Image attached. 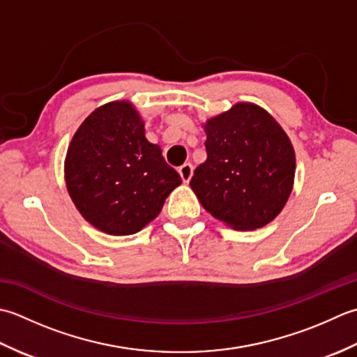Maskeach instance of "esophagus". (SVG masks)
I'll use <instances>...</instances> for the list:
<instances>
[{
  "instance_id": "obj_1",
  "label": "esophagus",
  "mask_w": 357,
  "mask_h": 357,
  "mask_svg": "<svg viewBox=\"0 0 357 357\" xmlns=\"http://www.w3.org/2000/svg\"><path fill=\"white\" fill-rule=\"evenodd\" d=\"M192 171H194V168H192V165H191V163H185V165H181L180 168H178L180 177H181V180L185 181V183H188V181L191 180V177H192Z\"/></svg>"
}]
</instances>
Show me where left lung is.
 <instances>
[{"mask_svg": "<svg viewBox=\"0 0 357 357\" xmlns=\"http://www.w3.org/2000/svg\"><path fill=\"white\" fill-rule=\"evenodd\" d=\"M203 129L206 160L189 181L202 206L238 231L273 222L294 185L296 154L285 130L248 101L211 117Z\"/></svg>", "mask_w": 357, "mask_h": 357, "instance_id": "1", "label": "left lung"}]
</instances>
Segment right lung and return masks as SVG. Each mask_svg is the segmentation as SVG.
Instances as JSON below:
<instances>
[{
  "label": "right lung",
  "mask_w": 357,
  "mask_h": 357,
  "mask_svg": "<svg viewBox=\"0 0 357 357\" xmlns=\"http://www.w3.org/2000/svg\"><path fill=\"white\" fill-rule=\"evenodd\" d=\"M64 180L75 208L93 228L129 236L160 214L181 178L128 100L97 107L79 125L64 160Z\"/></svg>",
  "instance_id": "1"
}]
</instances>
